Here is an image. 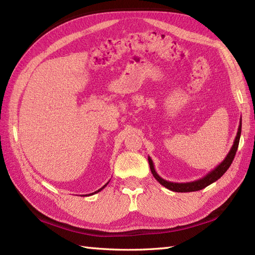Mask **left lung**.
I'll return each mask as SVG.
<instances>
[{
    "label": "left lung",
    "instance_id": "8db88e82",
    "mask_svg": "<svg viewBox=\"0 0 255 255\" xmlns=\"http://www.w3.org/2000/svg\"><path fill=\"white\" fill-rule=\"evenodd\" d=\"M241 119H240V124H239V128H238V132H237V136L236 139L234 141V144H232V147L229 151V153L227 154V156L225 158V160L221 162L220 164H218L217 166L215 167L214 170H211L208 174H206L204 177L199 178L197 181H194V182H187V183H173V182H169V181H165L164 178H162L158 173L155 172L154 169V164L152 160H151L150 156H148V161H149V165H150V170L151 173H152L154 178L156 181H158L161 185H163L164 187H166L167 189H170V191L173 192H177V193H187V192H196V191H200V189H203L205 187H207L210 184H213L214 182H216L217 180L223 176L226 171L229 169V166L231 165L232 161L235 159V155L236 152L238 150V145H239V141H240V136H241Z\"/></svg>",
    "mask_w": 255,
    "mask_h": 255
}]
</instances>
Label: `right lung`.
I'll list each match as a JSON object with an SVG mask.
<instances>
[{"instance_id":"add662e5","label":"right lung","mask_w":255,"mask_h":255,"mask_svg":"<svg viewBox=\"0 0 255 255\" xmlns=\"http://www.w3.org/2000/svg\"><path fill=\"white\" fill-rule=\"evenodd\" d=\"M107 184H108V182H107V183L105 184V185H104V186H103V187H101L100 189H97V191H96V192H94V193H92V194H89V195H93V194H96V193H99V192H101V191H102V189H103V188H104V187H105V186L107 185Z\"/></svg>"}]
</instances>
